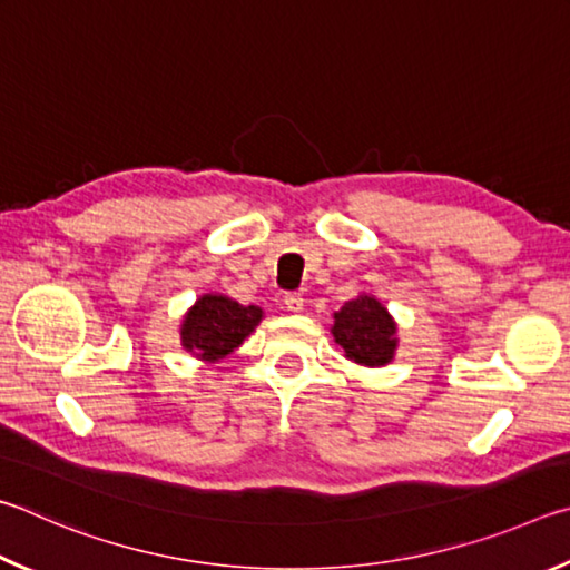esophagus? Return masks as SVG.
Segmentation results:
<instances>
[{"label": "esophagus", "mask_w": 570, "mask_h": 570, "mask_svg": "<svg viewBox=\"0 0 570 570\" xmlns=\"http://www.w3.org/2000/svg\"><path fill=\"white\" fill-rule=\"evenodd\" d=\"M285 307L291 313H303V307H305V301H303V295L301 293H287L285 295Z\"/></svg>", "instance_id": "1"}]
</instances>
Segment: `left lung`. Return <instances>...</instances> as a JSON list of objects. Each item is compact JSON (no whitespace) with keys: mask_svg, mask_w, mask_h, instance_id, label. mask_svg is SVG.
Here are the masks:
<instances>
[{"mask_svg":"<svg viewBox=\"0 0 570 570\" xmlns=\"http://www.w3.org/2000/svg\"><path fill=\"white\" fill-rule=\"evenodd\" d=\"M347 361L365 367L387 365L395 357L397 325L387 307L373 295H357L335 313L331 327Z\"/></svg>","mask_w":570,"mask_h":570,"instance_id":"obj_1","label":"left lung"}]
</instances>
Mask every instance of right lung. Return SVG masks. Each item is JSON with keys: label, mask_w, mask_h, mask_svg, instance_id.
Returning <instances> with one entry per match:
<instances>
[{"label": "right lung", "mask_w": 570, "mask_h": 570, "mask_svg": "<svg viewBox=\"0 0 570 570\" xmlns=\"http://www.w3.org/2000/svg\"><path fill=\"white\" fill-rule=\"evenodd\" d=\"M259 321L263 311L257 305H239L225 295L207 293L187 311L179 337L187 353L217 363L243 345Z\"/></svg>", "instance_id": "obj_1"}]
</instances>
